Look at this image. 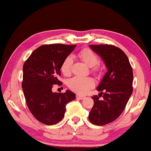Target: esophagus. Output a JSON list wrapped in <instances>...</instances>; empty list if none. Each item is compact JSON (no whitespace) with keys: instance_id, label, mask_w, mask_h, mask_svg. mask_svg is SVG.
Segmentation results:
<instances>
[{"instance_id":"1","label":"esophagus","mask_w":151,"mask_h":151,"mask_svg":"<svg viewBox=\"0 0 151 151\" xmlns=\"http://www.w3.org/2000/svg\"><path fill=\"white\" fill-rule=\"evenodd\" d=\"M76 98H77V99H84V98H85V96H80V95H77V96H76Z\"/></svg>"}]
</instances>
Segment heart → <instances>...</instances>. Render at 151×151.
<instances>
[{
    "mask_svg": "<svg viewBox=\"0 0 151 151\" xmlns=\"http://www.w3.org/2000/svg\"><path fill=\"white\" fill-rule=\"evenodd\" d=\"M78 57L81 61L90 66V71L95 75H99L103 67L98 62V56L90 48H83L78 53ZM73 66V59L70 55L63 59L61 66V71L64 76H69L71 74ZM68 86L72 91L78 94H85L94 86V81L90 77H74L68 82Z\"/></svg>",
    "mask_w": 151,
    "mask_h": 151,
    "instance_id": "1",
    "label": "heart"
}]
</instances>
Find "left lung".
Returning <instances> with one entry per match:
<instances>
[{
  "mask_svg": "<svg viewBox=\"0 0 151 151\" xmlns=\"http://www.w3.org/2000/svg\"><path fill=\"white\" fill-rule=\"evenodd\" d=\"M101 55L108 71L97 88L100 94L93 96L94 105L89 120L98 126L115 121L123 111L133 91V71L127 56L119 47L112 45H90ZM103 97L100 100V96Z\"/></svg>",
  "mask_w": 151,
  "mask_h": 151,
  "instance_id": "8db88e82",
  "label": "left lung"
}]
</instances>
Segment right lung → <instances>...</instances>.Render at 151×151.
Returning <instances> with one entry per match:
<instances>
[{
	"instance_id": "add662e5",
	"label": "right lung",
	"mask_w": 151,
	"mask_h": 151,
	"mask_svg": "<svg viewBox=\"0 0 151 151\" xmlns=\"http://www.w3.org/2000/svg\"><path fill=\"white\" fill-rule=\"evenodd\" d=\"M77 45L49 44L37 47L23 66L22 89L27 105L35 118L46 125L61 121L68 103L75 99L70 90L53 93V85H61L58 80L61 66Z\"/></svg>"
}]
</instances>
